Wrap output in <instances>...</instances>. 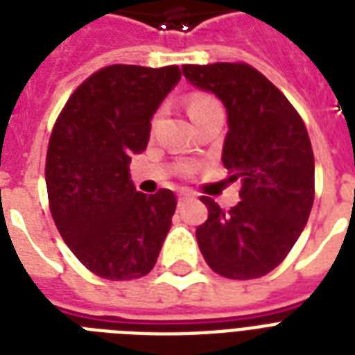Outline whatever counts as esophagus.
Masks as SVG:
<instances>
[{
	"instance_id": "obj_1",
	"label": "esophagus",
	"mask_w": 355,
	"mask_h": 355,
	"mask_svg": "<svg viewBox=\"0 0 355 355\" xmlns=\"http://www.w3.org/2000/svg\"><path fill=\"white\" fill-rule=\"evenodd\" d=\"M191 199V195L189 193H180L178 195V205H184V202H186V200H189Z\"/></svg>"
}]
</instances>
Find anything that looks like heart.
<instances>
[{
  "mask_svg": "<svg viewBox=\"0 0 355 355\" xmlns=\"http://www.w3.org/2000/svg\"><path fill=\"white\" fill-rule=\"evenodd\" d=\"M186 108H188L189 118L193 119L195 125H200V123L208 119L214 114H221V103L217 101L216 97L208 94V92H191L188 97H186ZM193 171L191 166H182L180 167V173L182 175H189Z\"/></svg>",
  "mask_w": 355,
  "mask_h": 355,
  "instance_id": "b5f03b06",
  "label": "heart"
}]
</instances>
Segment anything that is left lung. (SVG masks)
<instances>
[{
	"instance_id": "8db88e82",
	"label": "left lung",
	"mask_w": 355,
	"mask_h": 355,
	"mask_svg": "<svg viewBox=\"0 0 355 355\" xmlns=\"http://www.w3.org/2000/svg\"><path fill=\"white\" fill-rule=\"evenodd\" d=\"M184 77L214 92L228 114L223 166L239 180L241 200L228 211L200 197L208 219L197 227L206 263L230 280L265 276L286 259L315 199L308 128L287 97L247 62L184 64Z\"/></svg>"
}]
</instances>
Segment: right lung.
I'll list each match as a JSON object with an SVG mask.
<instances>
[{"label": "right lung", "mask_w": 355, "mask_h": 355, "mask_svg": "<svg viewBox=\"0 0 355 355\" xmlns=\"http://www.w3.org/2000/svg\"><path fill=\"white\" fill-rule=\"evenodd\" d=\"M178 79V66H105L75 88L51 130L53 221L75 258L105 280L149 275L171 228L175 193H139L128 166L149 144L150 118Z\"/></svg>", "instance_id": "obj_1"}]
</instances>
